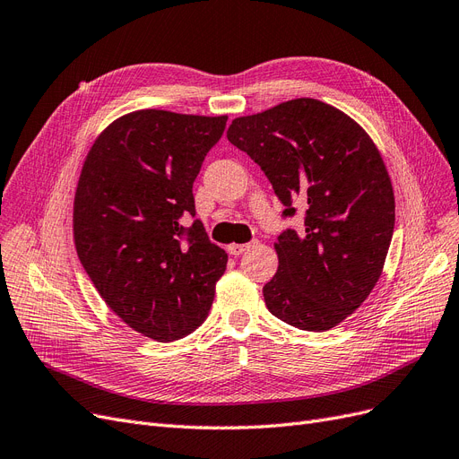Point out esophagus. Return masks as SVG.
<instances>
[{
  "label": "esophagus",
  "instance_id": "obj_1",
  "mask_svg": "<svg viewBox=\"0 0 459 459\" xmlns=\"http://www.w3.org/2000/svg\"><path fill=\"white\" fill-rule=\"evenodd\" d=\"M252 247V243H247V245H237V243H231L230 247H228V252L230 255H233V256H239V255H243L245 250H248Z\"/></svg>",
  "mask_w": 459,
  "mask_h": 459
}]
</instances>
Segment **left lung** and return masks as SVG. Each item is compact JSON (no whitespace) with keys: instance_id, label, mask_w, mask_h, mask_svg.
Segmentation results:
<instances>
[{"instance_id":"1","label":"left lung","mask_w":459,"mask_h":459,"mask_svg":"<svg viewBox=\"0 0 459 459\" xmlns=\"http://www.w3.org/2000/svg\"><path fill=\"white\" fill-rule=\"evenodd\" d=\"M228 140L260 165L284 216L306 209V228L275 243L267 309L299 330L334 328L368 298L391 245L394 195L380 152L357 121L315 99L235 117Z\"/></svg>"}]
</instances>
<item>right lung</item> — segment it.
<instances>
[{"mask_svg":"<svg viewBox=\"0 0 459 459\" xmlns=\"http://www.w3.org/2000/svg\"><path fill=\"white\" fill-rule=\"evenodd\" d=\"M228 116L136 109L94 140L74 197V241L117 317L155 342L187 336L211 311L228 255L195 216L194 182Z\"/></svg>","mask_w":459,"mask_h":459,"instance_id":"1","label":"right lung"}]
</instances>
